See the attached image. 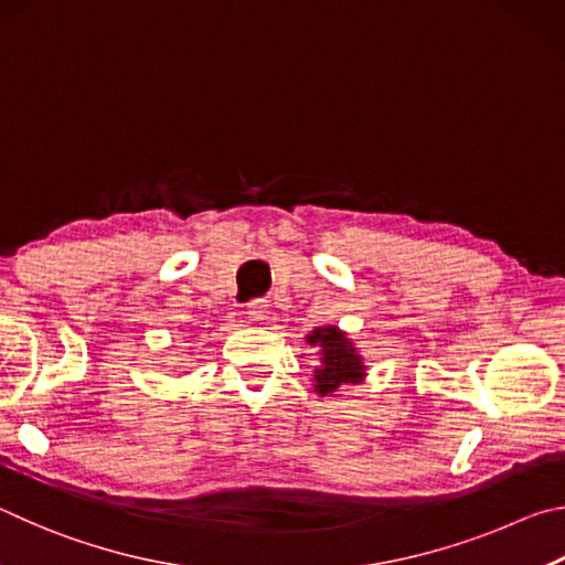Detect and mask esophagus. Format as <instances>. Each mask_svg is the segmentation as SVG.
<instances>
[{
    "mask_svg": "<svg viewBox=\"0 0 565 565\" xmlns=\"http://www.w3.org/2000/svg\"><path fill=\"white\" fill-rule=\"evenodd\" d=\"M247 318L250 320H265L267 318V300H253V302H247Z\"/></svg>",
    "mask_w": 565,
    "mask_h": 565,
    "instance_id": "esophagus-1",
    "label": "esophagus"
}]
</instances>
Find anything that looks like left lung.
I'll list each match as a JSON object with an SVG mask.
<instances>
[{"label": "left lung", "instance_id": "obj_1", "mask_svg": "<svg viewBox=\"0 0 565 565\" xmlns=\"http://www.w3.org/2000/svg\"><path fill=\"white\" fill-rule=\"evenodd\" d=\"M308 342L312 348H320L322 364L315 370V392L320 397H330L340 387L360 384L364 380V364L358 348L334 324L312 330L308 334Z\"/></svg>", "mask_w": 565, "mask_h": 565}]
</instances>
